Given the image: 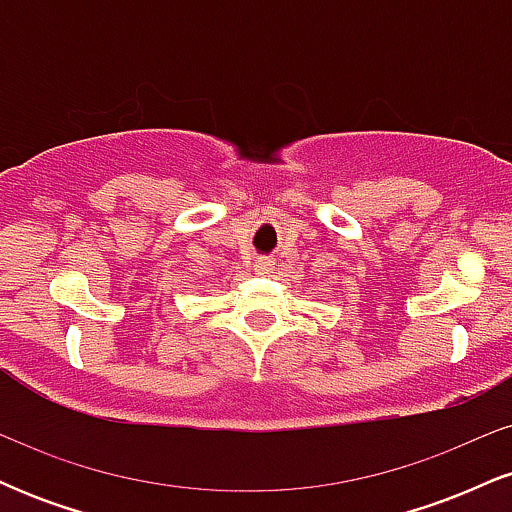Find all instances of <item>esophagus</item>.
<instances>
[{
	"label": "esophagus",
	"mask_w": 512,
	"mask_h": 512,
	"mask_svg": "<svg viewBox=\"0 0 512 512\" xmlns=\"http://www.w3.org/2000/svg\"><path fill=\"white\" fill-rule=\"evenodd\" d=\"M272 269H274V264H272V260H269V257H260V260L255 262V272L257 274L267 276V274H272Z\"/></svg>",
	"instance_id": "obj_1"
}]
</instances>
